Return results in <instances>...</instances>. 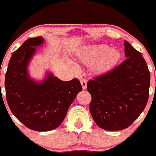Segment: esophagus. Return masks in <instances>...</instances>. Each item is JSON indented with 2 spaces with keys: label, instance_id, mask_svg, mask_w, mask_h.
<instances>
[{
  "label": "esophagus",
  "instance_id": "34e87169",
  "mask_svg": "<svg viewBox=\"0 0 156 156\" xmlns=\"http://www.w3.org/2000/svg\"><path fill=\"white\" fill-rule=\"evenodd\" d=\"M80 83H81V85H82V87H83V89H86V85H87L86 80H83H83H80Z\"/></svg>",
  "mask_w": 156,
  "mask_h": 156
}]
</instances>
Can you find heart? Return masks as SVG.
<instances>
[{
    "label": "heart",
    "mask_w": 156,
    "mask_h": 156,
    "mask_svg": "<svg viewBox=\"0 0 156 156\" xmlns=\"http://www.w3.org/2000/svg\"><path fill=\"white\" fill-rule=\"evenodd\" d=\"M76 58L84 65L91 64L92 74L99 76L107 74L118 65L121 53L116 48H109L107 44H95L79 51Z\"/></svg>",
    "instance_id": "b5f03b06"
}]
</instances>
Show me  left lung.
<instances>
[{"mask_svg": "<svg viewBox=\"0 0 156 156\" xmlns=\"http://www.w3.org/2000/svg\"><path fill=\"white\" fill-rule=\"evenodd\" d=\"M126 60L107 74L87 83L89 110L95 124L106 130L127 128L149 99L150 73L142 54L124 41Z\"/></svg>", "mask_w": 156, "mask_h": 156, "instance_id": "8db88e82", "label": "left lung"}]
</instances>
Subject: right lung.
I'll use <instances>...</instances> for the list:
<instances>
[{
	"instance_id": "add662e5",
	"label": "right lung",
	"mask_w": 156,
	"mask_h": 156,
	"mask_svg": "<svg viewBox=\"0 0 156 156\" xmlns=\"http://www.w3.org/2000/svg\"><path fill=\"white\" fill-rule=\"evenodd\" d=\"M42 37L29 38L12 54L5 76L9 108L15 117L31 130L49 131L59 127L69 107L82 91L77 79L62 81L48 73L41 82L29 77L28 65Z\"/></svg>"
}]
</instances>
